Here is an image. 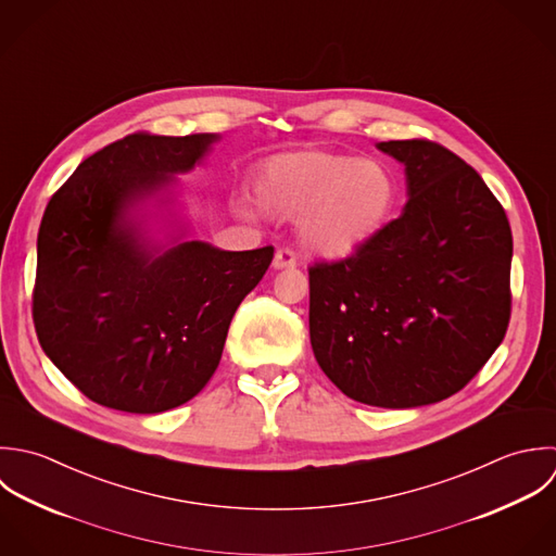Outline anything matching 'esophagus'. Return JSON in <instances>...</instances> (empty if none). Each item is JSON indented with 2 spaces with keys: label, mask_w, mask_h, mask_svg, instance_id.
<instances>
[{
  "label": "esophagus",
  "mask_w": 556,
  "mask_h": 556,
  "mask_svg": "<svg viewBox=\"0 0 556 556\" xmlns=\"http://www.w3.org/2000/svg\"><path fill=\"white\" fill-rule=\"evenodd\" d=\"M271 265H274V269H287V267H295V265H298V258H295V254H293L291 250L282 248V250L276 252Z\"/></svg>",
  "instance_id": "34e87169"
}]
</instances>
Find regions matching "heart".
Segmentation results:
<instances>
[{
	"label": "heart",
	"mask_w": 556,
	"mask_h": 556,
	"mask_svg": "<svg viewBox=\"0 0 556 556\" xmlns=\"http://www.w3.org/2000/svg\"><path fill=\"white\" fill-rule=\"evenodd\" d=\"M254 193L274 213L300 215V237L311 252L345 258L390 224L401 186L383 162L302 149L267 160L254 179Z\"/></svg>",
	"instance_id": "heart-1"
}]
</instances>
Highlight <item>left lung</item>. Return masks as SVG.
Instances as JSON below:
<instances>
[{"label":"left lung","mask_w":556,"mask_h":556,"mask_svg":"<svg viewBox=\"0 0 556 556\" xmlns=\"http://www.w3.org/2000/svg\"><path fill=\"white\" fill-rule=\"evenodd\" d=\"M377 149L405 166L407 202L369 245L308 269V324L341 392L403 409L459 392L503 343L514 239L503 204L448 149Z\"/></svg>","instance_id":"left-lung-1"}]
</instances>
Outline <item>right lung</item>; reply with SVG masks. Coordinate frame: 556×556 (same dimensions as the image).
<instances>
[{"mask_svg":"<svg viewBox=\"0 0 556 556\" xmlns=\"http://www.w3.org/2000/svg\"><path fill=\"white\" fill-rule=\"evenodd\" d=\"M217 140L131 134L84 160L45 208L34 328L49 361L99 405L157 414L195 396L274 258L271 245L228 252L153 235L177 175Z\"/></svg>","mask_w":556,"mask_h":556,"instance_id":"add662e5","label":"right lung"}]
</instances>
